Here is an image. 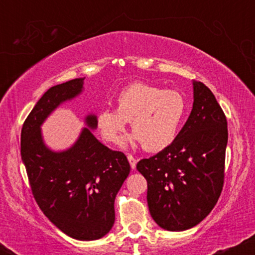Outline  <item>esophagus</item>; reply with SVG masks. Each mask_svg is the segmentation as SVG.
Instances as JSON below:
<instances>
[{"mask_svg": "<svg viewBox=\"0 0 255 255\" xmlns=\"http://www.w3.org/2000/svg\"><path fill=\"white\" fill-rule=\"evenodd\" d=\"M127 158H128V162H129V164H130V168L134 170V169H135V166H136V159L133 156H131V154H128Z\"/></svg>", "mask_w": 255, "mask_h": 255, "instance_id": "obj_1", "label": "esophagus"}]
</instances>
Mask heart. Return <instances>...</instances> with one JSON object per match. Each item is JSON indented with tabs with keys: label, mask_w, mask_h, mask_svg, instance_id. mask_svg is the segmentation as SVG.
Returning <instances> with one entry per match:
<instances>
[{
	"label": "heart",
	"mask_w": 255,
	"mask_h": 255,
	"mask_svg": "<svg viewBox=\"0 0 255 255\" xmlns=\"http://www.w3.org/2000/svg\"><path fill=\"white\" fill-rule=\"evenodd\" d=\"M186 114L187 101L178 91L134 83L119 93L115 110L99 111L97 127L107 141L119 144L130 122L133 134L126 142L154 152L174 141Z\"/></svg>",
	"instance_id": "heart-1"
}]
</instances>
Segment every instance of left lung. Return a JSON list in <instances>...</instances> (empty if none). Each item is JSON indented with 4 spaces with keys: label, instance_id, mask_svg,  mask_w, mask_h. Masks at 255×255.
Listing matches in <instances>:
<instances>
[{
    "label": "left lung",
    "instance_id": "1",
    "mask_svg": "<svg viewBox=\"0 0 255 255\" xmlns=\"http://www.w3.org/2000/svg\"><path fill=\"white\" fill-rule=\"evenodd\" d=\"M193 108L164 150L141 159L147 205L163 229L183 231L200 223L217 204L224 180L227 119L211 90L193 81Z\"/></svg>",
    "mask_w": 255,
    "mask_h": 255
}]
</instances>
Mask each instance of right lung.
<instances>
[{"label":"right lung","instance_id":"1","mask_svg":"<svg viewBox=\"0 0 255 255\" xmlns=\"http://www.w3.org/2000/svg\"><path fill=\"white\" fill-rule=\"evenodd\" d=\"M84 80L52 86L37 102L22 126L21 159L32 194L49 221L73 239L93 241L107 235L115 222L116 194L130 171L127 157L93 135L97 116L92 113L66 150H51L42 133L52 111L83 93Z\"/></svg>","mask_w":255,"mask_h":255}]
</instances>
